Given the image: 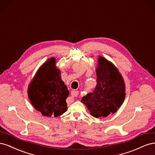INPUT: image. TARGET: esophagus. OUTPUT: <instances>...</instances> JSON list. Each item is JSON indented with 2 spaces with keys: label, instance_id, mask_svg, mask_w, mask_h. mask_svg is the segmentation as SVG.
<instances>
[{
  "label": "esophagus",
  "instance_id": "obj_1",
  "mask_svg": "<svg viewBox=\"0 0 155 155\" xmlns=\"http://www.w3.org/2000/svg\"><path fill=\"white\" fill-rule=\"evenodd\" d=\"M71 95L73 97H78L79 95V92L77 91H72L71 92Z\"/></svg>",
  "mask_w": 155,
  "mask_h": 155
}]
</instances>
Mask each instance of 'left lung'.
Masks as SVG:
<instances>
[{
  "mask_svg": "<svg viewBox=\"0 0 155 155\" xmlns=\"http://www.w3.org/2000/svg\"><path fill=\"white\" fill-rule=\"evenodd\" d=\"M96 72L97 85L94 91L83 97L81 101L92 116L105 118L115 113L122 105L125 84L118 69L102 56L97 58Z\"/></svg>",
  "mask_w": 155,
  "mask_h": 155,
  "instance_id": "8db88e82",
  "label": "left lung"
}]
</instances>
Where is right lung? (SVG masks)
Here are the masks:
<instances>
[{
    "label": "right lung",
    "mask_w": 155,
    "mask_h": 155,
    "mask_svg": "<svg viewBox=\"0 0 155 155\" xmlns=\"http://www.w3.org/2000/svg\"><path fill=\"white\" fill-rule=\"evenodd\" d=\"M67 87L56 67L55 58L46 60L37 70L28 87V96L31 105L42 115L58 117L67 110Z\"/></svg>",
    "instance_id": "right-lung-1"
}]
</instances>
